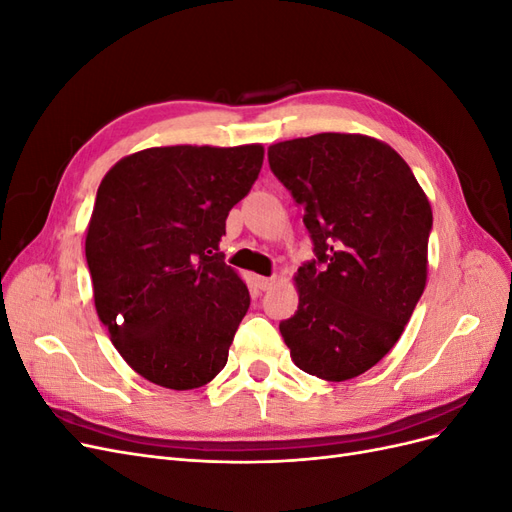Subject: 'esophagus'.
<instances>
[{"instance_id":"1","label":"esophagus","mask_w":512,"mask_h":512,"mask_svg":"<svg viewBox=\"0 0 512 512\" xmlns=\"http://www.w3.org/2000/svg\"><path fill=\"white\" fill-rule=\"evenodd\" d=\"M254 282H256V286H258L260 290H271L273 284H275L273 277H260V275L254 277Z\"/></svg>"}]
</instances>
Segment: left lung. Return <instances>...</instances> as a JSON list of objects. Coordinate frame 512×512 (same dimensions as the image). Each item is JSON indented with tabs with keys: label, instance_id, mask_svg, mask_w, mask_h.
Instances as JSON below:
<instances>
[{
	"label": "left lung",
	"instance_id": "1",
	"mask_svg": "<svg viewBox=\"0 0 512 512\" xmlns=\"http://www.w3.org/2000/svg\"><path fill=\"white\" fill-rule=\"evenodd\" d=\"M271 173L303 207L314 258L280 322L294 365L322 380L361 376L404 333L427 280L431 207L395 149L324 132L269 147Z\"/></svg>",
	"mask_w": 512,
	"mask_h": 512
}]
</instances>
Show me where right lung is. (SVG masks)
<instances>
[{
  "mask_svg": "<svg viewBox=\"0 0 512 512\" xmlns=\"http://www.w3.org/2000/svg\"><path fill=\"white\" fill-rule=\"evenodd\" d=\"M260 145L151 147L102 179L85 258L98 316L126 363L166 389L220 374L250 292L220 252L250 194Z\"/></svg>",
  "mask_w": 512,
  "mask_h": 512,
  "instance_id": "add662e5",
  "label": "right lung"
}]
</instances>
